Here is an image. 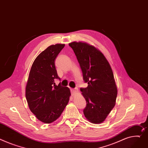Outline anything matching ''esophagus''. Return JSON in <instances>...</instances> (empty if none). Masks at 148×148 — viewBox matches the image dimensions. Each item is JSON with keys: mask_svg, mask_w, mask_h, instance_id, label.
Segmentation results:
<instances>
[{"mask_svg": "<svg viewBox=\"0 0 148 148\" xmlns=\"http://www.w3.org/2000/svg\"><path fill=\"white\" fill-rule=\"evenodd\" d=\"M71 93H72V95H74L75 93H77L78 92V89L77 88H71Z\"/></svg>", "mask_w": 148, "mask_h": 148, "instance_id": "34e87169", "label": "esophagus"}]
</instances>
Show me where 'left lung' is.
Wrapping results in <instances>:
<instances>
[{"label":"left lung","instance_id":"1","mask_svg":"<svg viewBox=\"0 0 148 148\" xmlns=\"http://www.w3.org/2000/svg\"><path fill=\"white\" fill-rule=\"evenodd\" d=\"M77 57L88 84L80 88L86 101L83 112L90 122L102 123L115 105L117 96L113 72L104 55L93 46L74 42L69 44Z\"/></svg>","mask_w":148,"mask_h":148}]
</instances>
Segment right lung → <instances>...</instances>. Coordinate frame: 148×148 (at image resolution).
I'll return each mask as SVG.
<instances>
[{
  "label": "right lung",
  "instance_id": "add662e5",
  "mask_svg": "<svg viewBox=\"0 0 148 148\" xmlns=\"http://www.w3.org/2000/svg\"><path fill=\"white\" fill-rule=\"evenodd\" d=\"M64 46V44L49 46L37 56L29 71L26 99L29 110L45 123H51L60 116L71 95L67 87L55 83L60 80L55 60Z\"/></svg>",
  "mask_w": 148,
  "mask_h": 148
}]
</instances>
